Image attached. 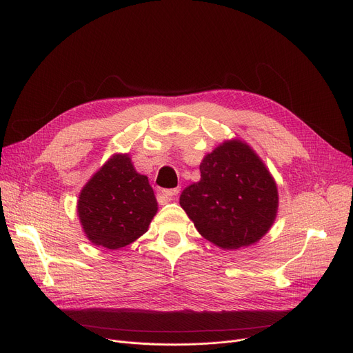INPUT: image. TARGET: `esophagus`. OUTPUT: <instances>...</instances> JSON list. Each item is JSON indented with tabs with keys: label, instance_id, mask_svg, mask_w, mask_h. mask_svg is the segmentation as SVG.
I'll use <instances>...</instances> for the list:
<instances>
[{
	"label": "esophagus",
	"instance_id": "esophagus-1",
	"mask_svg": "<svg viewBox=\"0 0 353 353\" xmlns=\"http://www.w3.org/2000/svg\"><path fill=\"white\" fill-rule=\"evenodd\" d=\"M179 189H165V190H161V197L165 200V201H170V200H174V197L179 194Z\"/></svg>",
	"mask_w": 353,
	"mask_h": 353
}]
</instances>
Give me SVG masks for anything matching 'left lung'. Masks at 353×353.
Returning a JSON list of instances; mask_svg holds the SVG:
<instances>
[{"mask_svg":"<svg viewBox=\"0 0 353 353\" xmlns=\"http://www.w3.org/2000/svg\"><path fill=\"white\" fill-rule=\"evenodd\" d=\"M180 206L209 242L234 250L253 245L270 229L277 189L249 145L228 141L203 159L200 181L183 190Z\"/></svg>","mask_w":353,"mask_h":353,"instance_id":"obj_1","label":"left lung"}]
</instances>
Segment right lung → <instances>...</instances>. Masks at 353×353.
I'll use <instances>...</instances> for the list:
<instances>
[{
	"instance_id": "add662e5",
	"label": "right lung",
	"mask_w": 353,
	"mask_h": 353,
	"mask_svg": "<svg viewBox=\"0 0 353 353\" xmlns=\"http://www.w3.org/2000/svg\"><path fill=\"white\" fill-rule=\"evenodd\" d=\"M156 212L157 201L148 179L134 170L128 156L111 157L79 199V216L87 237L113 250L147 232Z\"/></svg>"
}]
</instances>
